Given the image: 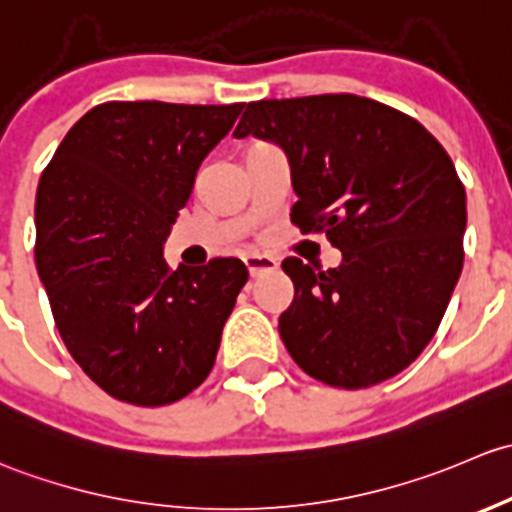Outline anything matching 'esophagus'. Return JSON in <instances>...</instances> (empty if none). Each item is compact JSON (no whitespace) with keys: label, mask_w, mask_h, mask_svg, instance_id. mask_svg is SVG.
Instances as JSON below:
<instances>
[{"label":"esophagus","mask_w":512,"mask_h":512,"mask_svg":"<svg viewBox=\"0 0 512 512\" xmlns=\"http://www.w3.org/2000/svg\"><path fill=\"white\" fill-rule=\"evenodd\" d=\"M244 263H246V268H249L251 278L261 276V273H266V271H276L278 268L276 258L266 256V254H246Z\"/></svg>","instance_id":"1"}]
</instances>
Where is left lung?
<instances>
[{
	"label": "left lung",
	"mask_w": 512,
	"mask_h": 512,
	"mask_svg": "<svg viewBox=\"0 0 512 512\" xmlns=\"http://www.w3.org/2000/svg\"><path fill=\"white\" fill-rule=\"evenodd\" d=\"M234 135L286 150L291 221L342 251L328 271L283 261L295 298L278 333L295 365L337 389L407 370L463 268L466 189L441 142L412 115L352 93L256 100Z\"/></svg>",
	"instance_id": "1"
}]
</instances>
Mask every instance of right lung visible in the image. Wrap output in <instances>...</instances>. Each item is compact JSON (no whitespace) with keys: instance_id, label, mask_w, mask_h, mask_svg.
I'll return each instance as SVG.
<instances>
[{"instance_id":"right-lung-1","label":"right lung","mask_w":512,"mask_h":512,"mask_svg":"<svg viewBox=\"0 0 512 512\" xmlns=\"http://www.w3.org/2000/svg\"><path fill=\"white\" fill-rule=\"evenodd\" d=\"M244 103L110 100L63 138L36 189V268L73 360L118 402L165 407L207 379L239 258H162L204 157Z\"/></svg>"}]
</instances>
